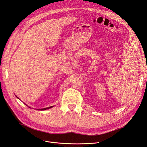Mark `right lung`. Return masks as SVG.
Listing matches in <instances>:
<instances>
[{
    "label": "right lung",
    "mask_w": 147,
    "mask_h": 147,
    "mask_svg": "<svg viewBox=\"0 0 147 147\" xmlns=\"http://www.w3.org/2000/svg\"><path fill=\"white\" fill-rule=\"evenodd\" d=\"M16 97L18 98H19L17 96H16ZM53 106H50V107H48V108H43V109H40L39 110H41V111H43V110H45V109H49V108H53Z\"/></svg>",
    "instance_id": "obj_1"
}]
</instances>
